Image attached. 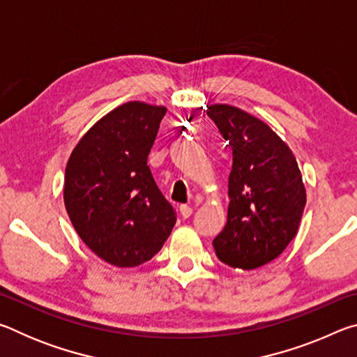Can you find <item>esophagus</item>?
<instances>
[{
    "instance_id": "obj_1",
    "label": "esophagus",
    "mask_w": 357,
    "mask_h": 357,
    "mask_svg": "<svg viewBox=\"0 0 357 357\" xmlns=\"http://www.w3.org/2000/svg\"><path fill=\"white\" fill-rule=\"evenodd\" d=\"M179 213H181V215L184 217V219H187V217L192 215L193 209H192L190 206H187V204H181V206H179Z\"/></svg>"
}]
</instances>
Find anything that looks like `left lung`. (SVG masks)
Returning <instances> with one entry per match:
<instances>
[{"mask_svg":"<svg viewBox=\"0 0 357 357\" xmlns=\"http://www.w3.org/2000/svg\"><path fill=\"white\" fill-rule=\"evenodd\" d=\"M206 113L233 151L228 217L213 241L215 255L231 268L255 269L279 257L298 233L305 206L298 162L252 114L225 104Z\"/></svg>","mask_w":357,"mask_h":357,"instance_id":"1","label":"left lung"}]
</instances>
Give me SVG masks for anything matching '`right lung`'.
I'll return each instance as SVG.
<instances>
[{
    "instance_id": "add662e5",
    "label": "right lung",
    "mask_w": 357,
    "mask_h": 357,
    "mask_svg": "<svg viewBox=\"0 0 357 357\" xmlns=\"http://www.w3.org/2000/svg\"><path fill=\"white\" fill-rule=\"evenodd\" d=\"M165 113L143 102L119 105L83 135L66 167L72 225L96 255L118 268L149 261L176 223L148 167Z\"/></svg>"
}]
</instances>
